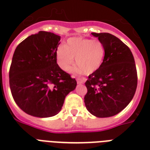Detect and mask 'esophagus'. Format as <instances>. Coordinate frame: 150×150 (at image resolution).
Returning a JSON list of instances; mask_svg holds the SVG:
<instances>
[{"mask_svg":"<svg viewBox=\"0 0 150 150\" xmlns=\"http://www.w3.org/2000/svg\"><path fill=\"white\" fill-rule=\"evenodd\" d=\"M76 81H77L78 84H82V83H84L86 79H80V78H78L77 79H76Z\"/></svg>","mask_w":150,"mask_h":150,"instance_id":"esophagus-1","label":"esophagus"}]
</instances>
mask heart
Masks as SVG:
<instances>
[{"label": "heart", "instance_id": "obj_1", "mask_svg": "<svg viewBox=\"0 0 150 150\" xmlns=\"http://www.w3.org/2000/svg\"><path fill=\"white\" fill-rule=\"evenodd\" d=\"M57 61L63 70L68 71L74 62L76 70L85 74L96 71L101 67L105 56V47L98 40L72 37L68 39L64 46L57 50Z\"/></svg>", "mask_w": 150, "mask_h": 150}]
</instances>
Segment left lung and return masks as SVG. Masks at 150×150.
Wrapping results in <instances>:
<instances>
[{
	"mask_svg": "<svg viewBox=\"0 0 150 150\" xmlns=\"http://www.w3.org/2000/svg\"><path fill=\"white\" fill-rule=\"evenodd\" d=\"M92 35L105 47L102 65L89 75L84 97L88 111L98 117L116 115L132 100L137 88V71L132 53L128 46L107 33Z\"/></svg>",
	"mask_w": 150,
	"mask_h": 150,
	"instance_id": "8db88e82",
	"label": "left lung"
}]
</instances>
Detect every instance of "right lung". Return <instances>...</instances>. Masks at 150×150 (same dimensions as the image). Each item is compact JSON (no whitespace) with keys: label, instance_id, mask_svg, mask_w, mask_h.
I'll return each mask as SVG.
<instances>
[{"label":"right lung","instance_id":"1","mask_svg":"<svg viewBox=\"0 0 150 150\" xmlns=\"http://www.w3.org/2000/svg\"><path fill=\"white\" fill-rule=\"evenodd\" d=\"M61 36L40 31L20 43L13 54L9 84L16 104L26 114L49 117L61 111L77 82L57 63Z\"/></svg>","mask_w":150,"mask_h":150}]
</instances>
